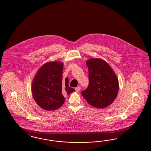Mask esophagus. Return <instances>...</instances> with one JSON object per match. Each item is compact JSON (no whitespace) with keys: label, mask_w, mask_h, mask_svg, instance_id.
Returning <instances> with one entry per match:
<instances>
[{"label":"esophagus","mask_w":151,"mask_h":151,"mask_svg":"<svg viewBox=\"0 0 151 151\" xmlns=\"http://www.w3.org/2000/svg\"><path fill=\"white\" fill-rule=\"evenodd\" d=\"M80 89H81V87H80V86H78V87H76V88H75V90H76V92H78V91H80Z\"/></svg>","instance_id":"esophagus-1"}]
</instances>
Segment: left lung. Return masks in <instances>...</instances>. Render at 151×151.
I'll use <instances>...</instances> for the list:
<instances>
[{"label":"left lung","instance_id":"left-lung-1","mask_svg":"<svg viewBox=\"0 0 151 151\" xmlns=\"http://www.w3.org/2000/svg\"><path fill=\"white\" fill-rule=\"evenodd\" d=\"M86 64L88 68L89 85L81 94L92 106L106 107L117 96V77L110 65L103 59L91 58Z\"/></svg>","mask_w":151,"mask_h":151}]
</instances>
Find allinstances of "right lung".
Segmentation results:
<instances>
[{"instance_id":"1","label":"right lung","mask_w":151,"mask_h":151,"mask_svg":"<svg viewBox=\"0 0 151 151\" xmlns=\"http://www.w3.org/2000/svg\"><path fill=\"white\" fill-rule=\"evenodd\" d=\"M63 63L59 61L46 63L34 77L32 92L37 104L45 110H55L65 101L64 96L75 90L69 86V79L62 81Z\"/></svg>"}]
</instances>
